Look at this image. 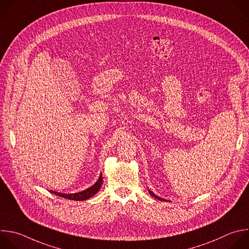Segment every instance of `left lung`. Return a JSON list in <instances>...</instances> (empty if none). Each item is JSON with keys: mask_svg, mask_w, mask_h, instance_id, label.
<instances>
[{"mask_svg": "<svg viewBox=\"0 0 249 249\" xmlns=\"http://www.w3.org/2000/svg\"><path fill=\"white\" fill-rule=\"evenodd\" d=\"M148 193H149V194H150V195H151V196H153V197H155V198H157V199H158V200H161V201H166V199H163V198H161V197H158V196H156V195H154V194H153V193H152V192H151V191H150V190H148Z\"/></svg>", "mask_w": 249, "mask_h": 249, "instance_id": "obj_1", "label": "left lung"}]
</instances>
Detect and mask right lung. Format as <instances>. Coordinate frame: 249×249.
I'll return each mask as SVG.
<instances>
[{
    "label": "right lung",
    "instance_id": "obj_1",
    "mask_svg": "<svg viewBox=\"0 0 249 249\" xmlns=\"http://www.w3.org/2000/svg\"><path fill=\"white\" fill-rule=\"evenodd\" d=\"M103 185V177L102 175H100L99 180L96 182V184H94L92 187H90L89 189L85 190V191H82L80 193H76V194H61V193H57V192H53V191H50L52 194H54L57 196L60 197H64L67 199H71V200H86L90 197H92L93 196H95L99 190L101 189Z\"/></svg>",
    "mask_w": 249,
    "mask_h": 249
}]
</instances>
